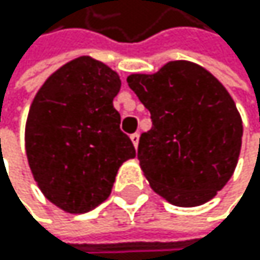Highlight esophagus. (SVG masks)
<instances>
[{"mask_svg": "<svg viewBox=\"0 0 260 260\" xmlns=\"http://www.w3.org/2000/svg\"><path fill=\"white\" fill-rule=\"evenodd\" d=\"M139 139H140V134H139V133H136V134H133V136H131V140H133V143H134L136 149H137V146H139Z\"/></svg>", "mask_w": 260, "mask_h": 260, "instance_id": "obj_1", "label": "esophagus"}]
</instances>
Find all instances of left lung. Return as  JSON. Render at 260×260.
I'll return each instance as SVG.
<instances>
[{"label":"left lung","instance_id":"8db88e82","mask_svg":"<svg viewBox=\"0 0 260 260\" xmlns=\"http://www.w3.org/2000/svg\"><path fill=\"white\" fill-rule=\"evenodd\" d=\"M127 85L151 114L137 153L151 188L179 207L212 200L231 179L242 146V118L231 95L187 60L168 62L154 75H131Z\"/></svg>","mask_w":260,"mask_h":260}]
</instances>
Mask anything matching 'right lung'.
Returning <instances> with one entry per match:
<instances>
[{"instance_id": "add662e5", "label": "right lung", "mask_w": 260, "mask_h": 260, "mask_svg": "<svg viewBox=\"0 0 260 260\" xmlns=\"http://www.w3.org/2000/svg\"><path fill=\"white\" fill-rule=\"evenodd\" d=\"M120 87L114 70L82 56L49 76L29 109V167L42 193L65 212L84 214L107 200L121 164L136 157L114 107Z\"/></svg>"}]
</instances>
